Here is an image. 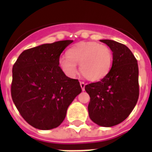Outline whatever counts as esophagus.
<instances>
[{"label":"esophagus","instance_id":"1","mask_svg":"<svg viewBox=\"0 0 152 152\" xmlns=\"http://www.w3.org/2000/svg\"><path fill=\"white\" fill-rule=\"evenodd\" d=\"M80 87H81L82 90L84 91V90H85V87H86V83L83 82V81H80Z\"/></svg>","mask_w":152,"mask_h":152}]
</instances>
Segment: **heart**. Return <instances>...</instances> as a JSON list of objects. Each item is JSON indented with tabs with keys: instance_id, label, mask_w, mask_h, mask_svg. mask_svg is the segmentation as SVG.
Masks as SVG:
<instances>
[{
	"instance_id": "b5f03b06",
	"label": "heart",
	"mask_w": 152,
	"mask_h": 152,
	"mask_svg": "<svg viewBox=\"0 0 152 152\" xmlns=\"http://www.w3.org/2000/svg\"><path fill=\"white\" fill-rule=\"evenodd\" d=\"M112 50L95 41H82L66 51V57L58 60V66L69 77L77 74V66L86 79L99 81L108 75L112 65Z\"/></svg>"
}]
</instances>
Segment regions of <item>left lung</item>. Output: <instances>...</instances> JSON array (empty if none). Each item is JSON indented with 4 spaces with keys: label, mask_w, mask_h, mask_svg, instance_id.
<instances>
[{
    "label": "left lung",
    "mask_w": 152,
    "mask_h": 152,
    "mask_svg": "<svg viewBox=\"0 0 152 152\" xmlns=\"http://www.w3.org/2000/svg\"><path fill=\"white\" fill-rule=\"evenodd\" d=\"M113 52L108 75L85 87L90 97L89 118L102 127H112L124 121L136 105L139 96L138 66L126 45L112 40H101Z\"/></svg>",
    "instance_id": "obj_1"
}]
</instances>
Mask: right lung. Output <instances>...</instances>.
Segmentation results:
<instances>
[{
    "instance_id": "right-lung-1",
    "label": "right lung",
    "mask_w": 152,
    "mask_h": 152,
    "mask_svg": "<svg viewBox=\"0 0 152 152\" xmlns=\"http://www.w3.org/2000/svg\"><path fill=\"white\" fill-rule=\"evenodd\" d=\"M73 40H66L24 50L13 66L11 97L22 117L38 129L59 126L66 110L81 92L78 80L58 66L60 55Z\"/></svg>"
}]
</instances>
